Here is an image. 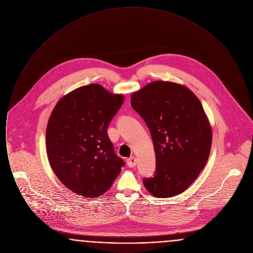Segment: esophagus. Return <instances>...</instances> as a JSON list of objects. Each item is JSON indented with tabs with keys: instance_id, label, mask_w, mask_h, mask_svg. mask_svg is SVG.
<instances>
[{
	"instance_id": "esophagus-1",
	"label": "esophagus",
	"mask_w": 253,
	"mask_h": 253,
	"mask_svg": "<svg viewBox=\"0 0 253 253\" xmlns=\"http://www.w3.org/2000/svg\"><path fill=\"white\" fill-rule=\"evenodd\" d=\"M136 161H137L136 157H129V158L127 159V165H128L130 168H133V167H135V165H136Z\"/></svg>"
}]
</instances>
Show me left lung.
<instances>
[{"instance_id": "left-lung-1", "label": "left lung", "mask_w": 253, "mask_h": 253, "mask_svg": "<svg viewBox=\"0 0 253 253\" xmlns=\"http://www.w3.org/2000/svg\"><path fill=\"white\" fill-rule=\"evenodd\" d=\"M131 105L144 120L156 153V175L146 190L157 198L185 192L204 169L212 130L204 108L187 86L157 81L131 95Z\"/></svg>"}]
</instances>
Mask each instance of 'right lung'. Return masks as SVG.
Here are the masks:
<instances>
[{
  "label": "right lung",
  "mask_w": 253,
  "mask_h": 253,
  "mask_svg": "<svg viewBox=\"0 0 253 253\" xmlns=\"http://www.w3.org/2000/svg\"><path fill=\"white\" fill-rule=\"evenodd\" d=\"M124 101L96 84L81 86L57 102L46 126V153L59 180L73 193L97 197L121 173L107 128Z\"/></svg>",
  "instance_id": "obj_1"
}]
</instances>
